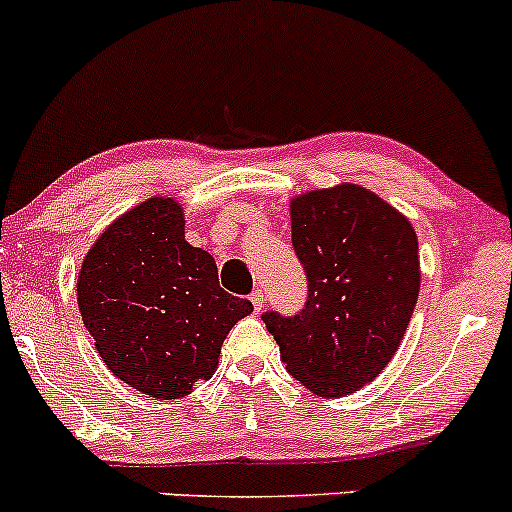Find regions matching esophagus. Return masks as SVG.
Instances as JSON below:
<instances>
[{"label":"esophagus","instance_id":"1","mask_svg":"<svg viewBox=\"0 0 512 512\" xmlns=\"http://www.w3.org/2000/svg\"><path fill=\"white\" fill-rule=\"evenodd\" d=\"M249 300H251V304H254L256 312H261V307H263V290H254V292H251Z\"/></svg>","mask_w":512,"mask_h":512}]
</instances>
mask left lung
Returning <instances> with one entry per match:
<instances>
[{
	"instance_id": "left-lung-1",
	"label": "left lung",
	"mask_w": 512,
	"mask_h": 512,
	"mask_svg": "<svg viewBox=\"0 0 512 512\" xmlns=\"http://www.w3.org/2000/svg\"><path fill=\"white\" fill-rule=\"evenodd\" d=\"M290 220L307 302L295 317L266 312V329L287 372L309 392H358L404 341L421 290L416 232L355 183L292 198Z\"/></svg>"
}]
</instances>
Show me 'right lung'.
Returning a JSON list of instances; mask_svg holds the SVG:
<instances>
[{"label": "right lung", "mask_w": 512, "mask_h": 512, "mask_svg": "<svg viewBox=\"0 0 512 512\" xmlns=\"http://www.w3.org/2000/svg\"><path fill=\"white\" fill-rule=\"evenodd\" d=\"M174 198L120 215L84 256L77 304L108 370L154 399L210 380L222 341L254 304L220 287L215 258L183 232Z\"/></svg>", "instance_id": "1"}]
</instances>
